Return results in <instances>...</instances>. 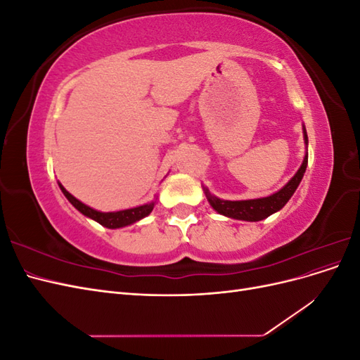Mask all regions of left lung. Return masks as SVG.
<instances>
[{
  "label": "left lung",
  "instance_id": "1",
  "mask_svg": "<svg viewBox=\"0 0 360 360\" xmlns=\"http://www.w3.org/2000/svg\"><path fill=\"white\" fill-rule=\"evenodd\" d=\"M303 138H304V144L308 146V135H307V130H304V126H303ZM307 165H308V153L304 156L299 171L294 174V177L285 184L284 188L278 191L276 193L270 195V197L257 198V200H243V201H228V200H221L214 197V195L209 192V189L204 188L205 197L209 200L213 209L224 216L233 217V219L249 221V222L263 221L270 214L281 210L282 207L288 202V200L292 197V193L296 192L299 183L303 179V174L307 171Z\"/></svg>",
  "mask_w": 360,
  "mask_h": 360
}]
</instances>
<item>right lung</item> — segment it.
Instances as JSON below:
<instances>
[{
    "label": "right lung",
    "mask_w": 360,
    "mask_h": 360,
    "mask_svg": "<svg viewBox=\"0 0 360 360\" xmlns=\"http://www.w3.org/2000/svg\"><path fill=\"white\" fill-rule=\"evenodd\" d=\"M60 189L64 193V197H66L70 201V204L75 207V209H78L84 216L90 217V219L99 222L101 225H103L106 228H122V226H126V225H130V224H135L139 219H143V217L148 216L151 213V210H153V207H155V201H153L150 204L134 207V209H127V210L108 212V213L97 212V210L91 209V207L81 202L79 200H76L72 193H69L66 189L63 188V184H60Z\"/></svg>",
    "instance_id": "1"
}]
</instances>
